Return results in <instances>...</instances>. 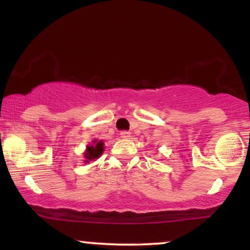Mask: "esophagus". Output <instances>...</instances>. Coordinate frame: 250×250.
<instances>
[{
    "instance_id": "obj_1",
    "label": "esophagus",
    "mask_w": 250,
    "mask_h": 250,
    "mask_svg": "<svg viewBox=\"0 0 250 250\" xmlns=\"http://www.w3.org/2000/svg\"><path fill=\"white\" fill-rule=\"evenodd\" d=\"M120 135H121V137H123V139H128V137H130V131L122 130L121 133H120Z\"/></svg>"
}]
</instances>
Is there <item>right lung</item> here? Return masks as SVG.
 Instances as JSON below:
<instances>
[{"instance_id": "obj_1", "label": "right lung", "mask_w": 250, "mask_h": 250, "mask_svg": "<svg viewBox=\"0 0 250 250\" xmlns=\"http://www.w3.org/2000/svg\"><path fill=\"white\" fill-rule=\"evenodd\" d=\"M103 151V142L100 141L97 142L95 146H89L87 147V151H85V159L88 160L87 162L91 161V160H95L100 155L102 154Z\"/></svg>"}]
</instances>
